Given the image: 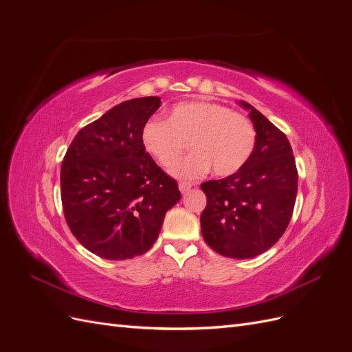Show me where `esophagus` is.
I'll return each instance as SVG.
<instances>
[{
	"label": "esophagus",
	"instance_id": "esophagus-1",
	"mask_svg": "<svg viewBox=\"0 0 352 352\" xmlns=\"http://www.w3.org/2000/svg\"><path fill=\"white\" fill-rule=\"evenodd\" d=\"M190 188H192V184H188V182H180L179 184V190L182 194H186Z\"/></svg>",
	"mask_w": 352,
	"mask_h": 352
}]
</instances>
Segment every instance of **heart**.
I'll use <instances>...</instances> for the list:
<instances>
[{"label": "heart", "mask_w": 352, "mask_h": 352, "mask_svg": "<svg viewBox=\"0 0 352 352\" xmlns=\"http://www.w3.org/2000/svg\"><path fill=\"white\" fill-rule=\"evenodd\" d=\"M145 151L162 166H170L185 151L192 153L170 168L179 179L192 180L212 168L216 176H230L241 170L255 146V129L243 116L225 105L207 101L179 102L168 120H148L141 132Z\"/></svg>", "instance_id": "obj_1"}]
</instances>
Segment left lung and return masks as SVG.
<instances>
[{
    "label": "left lung",
    "mask_w": 352,
    "mask_h": 352,
    "mask_svg": "<svg viewBox=\"0 0 352 352\" xmlns=\"http://www.w3.org/2000/svg\"><path fill=\"white\" fill-rule=\"evenodd\" d=\"M255 146L245 166L225 179L201 185L207 206L201 214L202 238L229 258H252L272 248L289 225L298 173L289 141L251 104Z\"/></svg>",
    "instance_id": "8db88e82"
}]
</instances>
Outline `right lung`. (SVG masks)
Here are the masks:
<instances>
[{
  "label": "right lung",
  "instance_id": "obj_1",
  "mask_svg": "<svg viewBox=\"0 0 352 352\" xmlns=\"http://www.w3.org/2000/svg\"><path fill=\"white\" fill-rule=\"evenodd\" d=\"M160 97L124 101L74 136L61 163L67 225L85 248L105 260L142 255L180 199L176 180L145 151L141 132Z\"/></svg>",
  "mask_w": 352,
  "mask_h": 352
}]
</instances>
